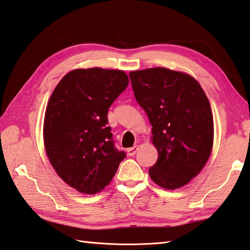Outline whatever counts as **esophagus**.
I'll return each instance as SVG.
<instances>
[{
	"label": "esophagus",
	"mask_w": 250,
	"mask_h": 250,
	"mask_svg": "<svg viewBox=\"0 0 250 250\" xmlns=\"http://www.w3.org/2000/svg\"><path fill=\"white\" fill-rule=\"evenodd\" d=\"M138 149H139L138 145H134V146H132V147H130V148L126 149V152H128V155H129V156H133V155H135V153L138 152Z\"/></svg>",
	"instance_id": "esophagus-1"
}]
</instances>
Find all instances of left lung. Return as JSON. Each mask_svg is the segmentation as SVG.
I'll return each instance as SVG.
<instances>
[{
  "mask_svg": "<svg viewBox=\"0 0 250 250\" xmlns=\"http://www.w3.org/2000/svg\"><path fill=\"white\" fill-rule=\"evenodd\" d=\"M129 76L158 152L149 177L162 188L183 187L201 171L212 151L214 129L207 95L192 76L165 67L133 71Z\"/></svg>",
  "mask_w": 250,
  "mask_h": 250,
  "instance_id": "left-lung-1",
  "label": "left lung"
}]
</instances>
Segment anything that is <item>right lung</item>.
I'll use <instances>...</instances> for the list:
<instances>
[{"label": "right lung", "mask_w": 250, "mask_h": 250, "mask_svg": "<svg viewBox=\"0 0 250 250\" xmlns=\"http://www.w3.org/2000/svg\"><path fill=\"white\" fill-rule=\"evenodd\" d=\"M128 84L124 71L76 69L51 94L43 122L44 148L57 174L79 192L101 191L125 157L115 147L107 113Z\"/></svg>", "instance_id": "right-lung-1"}]
</instances>
